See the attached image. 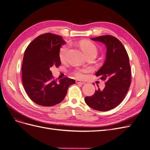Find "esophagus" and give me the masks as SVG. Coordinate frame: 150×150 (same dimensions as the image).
<instances>
[{
	"label": "esophagus",
	"instance_id": "esophagus-1",
	"mask_svg": "<svg viewBox=\"0 0 150 150\" xmlns=\"http://www.w3.org/2000/svg\"><path fill=\"white\" fill-rule=\"evenodd\" d=\"M76 82L77 84H85V82H84V81H79V80H76Z\"/></svg>",
	"mask_w": 150,
	"mask_h": 150
}]
</instances>
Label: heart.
<instances>
[{"label":"heart","mask_w":150,"mask_h":150,"mask_svg":"<svg viewBox=\"0 0 150 150\" xmlns=\"http://www.w3.org/2000/svg\"><path fill=\"white\" fill-rule=\"evenodd\" d=\"M80 47L82 49L83 52L87 55V54H94L97 55L98 50L95 45L90 41H88V40H83L80 42ZM67 51V46H64L60 51L59 56L61 60H64ZM85 72H86V69H80L74 72V75L78 78L82 79L84 78L85 76Z\"/></svg>","instance_id":"1"}]
</instances>
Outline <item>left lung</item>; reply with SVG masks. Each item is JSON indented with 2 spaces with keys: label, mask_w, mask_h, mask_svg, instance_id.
Instances as JSON below:
<instances>
[{
  "label": "left lung",
  "mask_w": 150,
  "mask_h": 150,
  "mask_svg": "<svg viewBox=\"0 0 150 150\" xmlns=\"http://www.w3.org/2000/svg\"><path fill=\"white\" fill-rule=\"evenodd\" d=\"M91 39L102 42L106 47L105 61L96 73L106 83L103 90L98 88L84 101L95 110L106 111L118 106L128 91L131 78L129 57L123 45L113 36L102 35Z\"/></svg>",
  "instance_id": "8db88e82"
}]
</instances>
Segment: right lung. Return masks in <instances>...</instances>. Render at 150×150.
<instances>
[{"label":"right lung","mask_w":150,"mask_h":150,"mask_svg":"<svg viewBox=\"0 0 150 150\" xmlns=\"http://www.w3.org/2000/svg\"><path fill=\"white\" fill-rule=\"evenodd\" d=\"M66 44L59 35L51 33L40 35L26 48L22 66V83L26 93L35 103L52 106L64 99L69 86L75 84L68 78L56 82L52 79V66L61 62L60 48Z\"/></svg>","instance_id":"right-lung-1"}]
</instances>
